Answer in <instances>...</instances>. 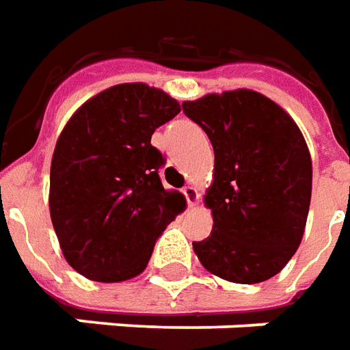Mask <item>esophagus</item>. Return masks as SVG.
Returning a JSON list of instances; mask_svg holds the SVG:
<instances>
[{
	"label": "esophagus",
	"mask_w": 350,
	"mask_h": 350,
	"mask_svg": "<svg viewBox=\"0 0 350 350\" xmlns=\"http://www.w3.org/2000/svg\"><path fill=\"white\" fill-rule=\"evenodd\" d=\"M183 194H185V198H187L188 205H190V207H194L196 202H198V198H200V196H198V190H196L192 185H188V187L183 188Z\"/></svg>",
	"instance_id": "34e87169"
}]
</instances>
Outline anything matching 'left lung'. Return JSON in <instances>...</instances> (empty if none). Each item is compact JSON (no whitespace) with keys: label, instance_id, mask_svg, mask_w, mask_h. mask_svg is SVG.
Listing matches in <instances>:
<instances>
[{"label":"left lung","instance_id":"1","mask_svg":"<svg viewBox=\"0 0 350 350\" xmlns=\"http://www.w3.org/2000/svg\"><path fill=\"white\" fill-rule=\"evenodd\" d=\"M209 137L215 177L205 196L213 232L194 241L202 266L239 284L267 281L298 250L311 203L313 167L296 122L252 90L185 101Z\"/></svg>","mask_w":350,"mask_h":350}]
</instances>
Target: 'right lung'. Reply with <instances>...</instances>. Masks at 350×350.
<instances>
[{
  "instance_id": "obj_1",
  "label": "right lung",
  "mask_w": 350,
  "mask_h": 350,
  "mask_svg": "<svg viewBox=\"0 0 350 350\" xmlns=\"http://www.w3.org/2000/svg\"><path fill=\"white\" fill-rule=\"evenodd\" d=\"M165 92L143 83L100 92L69 118L51 163V219L62 252L86 279L118 282L147 267L156 239L183 211L163 188L165 158L150 145L179 115Z\"/></svg>"
}]
</instances>
